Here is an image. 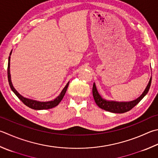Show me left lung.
<instances>
[{"label":"left lung","mask_w":158,"mask_h":158,"mask_svg":"<svg viewBox=\"0 0 158 158\" xmlns=\"http://www.w3.org/2000/svg\"><path fill=\"white\" fill-rule=\"evenodd\" d=\"M151 79H152V77H151L148 84L147 85V87H146L145 90L141 96L137 98V99L133 101H130V102H117V101L107 100L104 99L100 96V94L98 93L96 84L94 82L93 85V90H92L94 100L96 105L102 109L111 113H115V114H123V113L129 111L131 109H133L147 95L151 87Z\"/></svg>","instance_id":"left-lung-1"}]
</instances>
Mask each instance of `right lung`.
<instances>
[{"mask_svg":"<svg viewBox=\"0 0 158 158\" xmlns=\"http://www.w3.org/2000/svg\"><path fill=\"white\" fill-rule=\"evenodd\" d=\"M11 52H12V50L11 51L10 56H9V58H8L7 77H8V81H9V84H10V88L11 90H12L14 93L16 95V96L19 98V99L21 100L26 106H27L28 107H29V108H31L32 109H35V110L49 109L53 108V107L57 106L58 104L61 102V100H62V98H63L65 93H66L67 87L69 84V82H67V84L64 87V89H62L60 95H59L57 98H56L53 100L47 101V102H40V101L29 99V98H27L23 97L16 90V89H15V88L14 87V86L12 85V82H11V74H10V58H11L10 56L11 54Z\"/></svg>","mask_w":158,"mask_h":158,"instance_id":"1","label":"right lung"}]
</instances>
